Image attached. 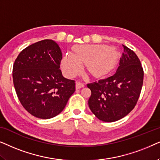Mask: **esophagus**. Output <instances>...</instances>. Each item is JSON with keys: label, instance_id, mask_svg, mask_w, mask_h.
<instances>
[{"label": "esophagus", "instance_id": "1", "mask_svg": "<svg viewBox=\"0 0 160 160\" xmlns=\"http://www.w3.org/2000/svg\"><path fill=\"white\" fill-rule=\"evenodd\" d=\"M84 86H85V84L81 81H78L76 82V88L77 89H80Z\"/></svg>", "mask_w": 160, "mask_h": 160}]
</instances>
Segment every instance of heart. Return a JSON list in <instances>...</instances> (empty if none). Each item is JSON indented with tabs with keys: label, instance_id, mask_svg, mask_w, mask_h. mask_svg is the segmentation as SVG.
<instances>
[{
	"label": "heart",
	"instance_id": "b5f03b06",
	"mask_svg": "<svg viewBox=\"0 0 160 160\" xmlns=\"http://www.w3.org/2000/svg\"><path fill=\"white\" fill-rule=\"evenodd\" d=\"M116 53L113 49L102 44L78 47L74 53H67L61 61V67L67 76L72 77L82 69V63H87L90 73L99 76L107 73L113 67Z\"/></svg>",
	"mask_w": 160,
	"mask_h": 160
}]
</instances>
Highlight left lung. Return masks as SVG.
Segmentation results:
<instances>
[{
    "label": "left lung",
    "instance_id": "1",
    "mask_svg": "<svg viewBox=\"0 0 160 160\" xmlns=\"http://www.w3.org/2000/svg\"><path fill=\"white\" fill-rule=\"evenodd\" d=\"M143 82V69L137 55L123 45L116 72L112 76L87 84L91 95L90 110L99 120L113 122L129 114L137 104Z\"/></svg>",
    "mask_w": 160,
    "mask_h": 160
}]
</instances>
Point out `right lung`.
Wrapping results in <instances>:
<instances>
[{
	"instance_id": "1",
	"label": "right lung",
	"mask_w": 160,
	"mask_h": 160,
	"mask_svg": "<svg viewBox=\"0 0 160 160\" xmlns=\"http://www.w3.org/2000/svg\"><path fill=\"white\" fill-rule=\"evenodd\" d=\"M61 59L58 44L44 39L25 48L14 61V88L23 108L32 116L42 119L56 116L75 91V81L62 75Z\"/></svg>"
}]
</instances>
